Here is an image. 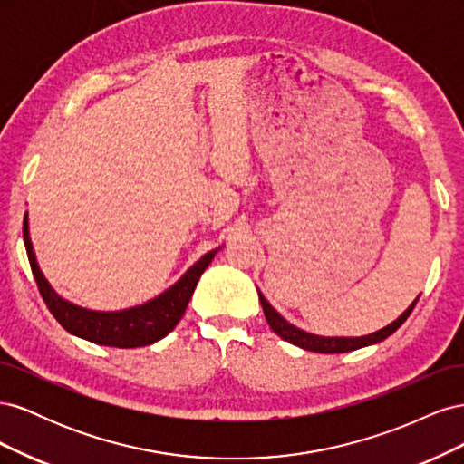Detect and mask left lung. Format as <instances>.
<instances>
[{
  "instance_id": "obj_1",
  "label": "left lung",
  "mask_w": 464,
  "mask_h": 464,
  "mask_svg": "<svg viewBox=\"0 0 464 464\" xmlns=\"http://www.w3.org/2000/svg\"><path fill=\"white\" fill-rule=\"evenodd\" d=\"M259 300L263 305V312H265V319L269 323L271 329L280 336V339H285L292 344H296L304 350H310V353H321V354H339V353H350V350H358L363 346H370L375 343H382L385 341L387 336H391L395 333L402 323L409 319V315L412 314L416 302L420 300V296L409 305V310H406L399 319H395L391 323V325L383 327L382 331H375L372 334L366 336H354V339H348V336H319V334H312V333H305L298 327L290 325V323L280 317V314L275 310V307L265 300L263 294L259 292Z\"/></svg>"
}]
</instances>
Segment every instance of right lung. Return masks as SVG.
Masks as SVG:
<instances>
[{"label": "right lung", "instance_id": "add662e5", "mask_svg": "<svg viewBox=\"0 0 464 464\" xmlns=\"http://www.w3.org/2000/svg\"><path fill=\"white\" fill-rule=\"evenodd\" d=\"M23 237L40 296L44 298L48 310L60 321V325L72 334L81 336V339L116 348L147 346L164 339L178 325L179 319L184 317L186 307L203 271L220 251V247H217L205 254L172 288L162 292L159 298L121 312H92L75 304H69L52 290L48 280L38 269L29 236V217L26 215L23 220Z\"/></svg>", "mask_w": 464, "mask_h": 464}]
</instances>
